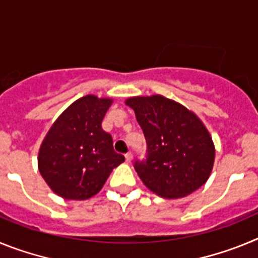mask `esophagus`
<instances>
[{"instance_id":"esophagus-1","label":"esophagus","mask_w":258,"mask_h":258,"mask_svg":"<svg viewBox=\"0 0 258 258\" xmlns=\"http://www.w3.org/2000/svg\"><path fill=\"white\" fill-rule=\"evenodd\" d=\"M132 159H133V156H132L131 152H129V154L125 155V161H126V163H131Z\"/></svg>"}]
</instances>
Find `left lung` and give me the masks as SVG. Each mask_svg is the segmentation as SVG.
Returning a JSON list of instances; mask_svg holds the SVG:
<instances>
[{"instance_id":"8db88e82","label":"left lung","mask_w":258,"mask_h":258,"mask_svg":"<svg viewBox=\"0 0 258 258\" xmlns=\"http://www.w3.org/2000/svg\"><path fill=\"white\" fill-rule=\"evenodd\" d=\"M147 142V159L136 172L146 187L165 199L187 197L208 181L216 149L204 122L178 102L154 94L125 101Z\"/></svg>"}]
</instances>
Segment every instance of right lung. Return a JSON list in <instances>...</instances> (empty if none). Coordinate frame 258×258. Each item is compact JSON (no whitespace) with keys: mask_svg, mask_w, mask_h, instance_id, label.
Returning a JSON list of instances; mask_svg holds the SVG:
<instances>
[{"mask_svg":"<svg viewBox=\"0 0 258 258\" xmlns=\"http://www.w3.org/2000/svg\"><path fill=\"white\" fill-rule=\"evenodd\" d=\"M112 98L85 95L52 122L38 150V170L52 192L63 199L86 200L97 195L124 156L112 149L102 120Z\"/></svg>","mask_w":258,"mask_h":258,"instance_id":"add662e5","label":"right lung"}]
</instances>
